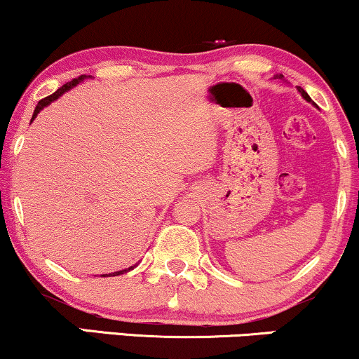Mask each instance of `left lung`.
Segmentation results:
<instances>
[{
	"label": "left lung",
	"instance_id": "obj_1",
	"mask_svg": "<svg viewBox=\"0 0 359 359\" xmlns=\"http://www.w3.org/2000/svg\"><path fill=\"white\" fill-rule=\"evenodd\" d=\"M277 77H279V79H282V75H277ZM297 90H299V92H301V95H302V97H304V99H306V100H309V102H311V97H309V95H307V92L304 90V88H302V87H297Z\"/></svg>",
	"mask_w": 359,
	"mask_h": 359
}]
</instances>
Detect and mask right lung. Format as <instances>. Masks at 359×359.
I'll use <instances>...</instances> for the list:
<instances>
[{"instance_id":"add662e5","label":"right lung","mask_w":359,"mask_h":359,"mask_svg":"<svg viewBox=\"0 0 359 359\" xmlns=\"http://www.w3.org/2000/svg\"><path fill=\"white\" fill-rule=\"evenodd\" d=\"M87 77V75H80V77H77V79H74V80H70V82H67V83H63V86L60 87V88H58V90L57 92H53V94L52 95H48V97H45V99H41L40 100V102H38V105H36V109H35V112H33V117H32V121L33 119H35V117H36V114L38 112H40L41 111V109H43L45 107V105H48L50 102H52V100H55V99H57V97H60L62 94H63V92H65V90H69V88H72V87H74V86H77V83L80 82V80H83V79H86ZM137 265V264H136ZM136 265H134V267H136ZM134 267H129L128 269V271H119V272H114V273H109V277H114V276H121V273H124V272H129V271H133V269ZM105 276H107V273H105ZM104 276V277H105Z\"/></svg>"}]
</instances>
